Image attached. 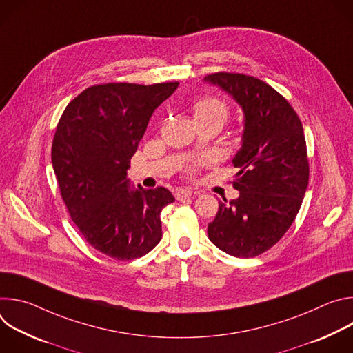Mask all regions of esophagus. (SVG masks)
<instances>
[{"label": "esophagus", "mask_w": 353, "mask_h": 353, "mask_svg": "<svg viewBox=\"0 0 353 353\" xmlns=\"http://www.w3.org/2000/svg\"><path fill=\"white\" fill-rule=\"evenodd\" d=\"M174 195L179 201H185V199H190L192 196V191H190L187 188H177Z\"/></svg>", "instance_id": "esophagus-1"}]
</instances>
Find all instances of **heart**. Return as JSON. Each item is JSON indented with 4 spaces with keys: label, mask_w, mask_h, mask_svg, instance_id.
Instances as JSON below:
<instances>
[{
    "label": "heart",
    "mask_w": 353,
    "mask_h": 353,
    "mask_svg": "<svg viewBox=\"0 0 353 353\" xmlns=\"http://www.w3.org/2000/svg\"><path fill=\"white\" fill-rule=\"evenodd\" d=\"M192 112L195 120L204 117H219L223 121L228 119V106L215 97H201L196 99L192 105Z\"/></svg>",
    "instance_id": "1"
}]
</instances>
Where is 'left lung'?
Returning a JSON list of instances; mask_svg holds the SVG:
<instances>
[{
    "label": "left lung",
    "instance_id": "left-lung-1",
    "mask_svg": "<svg viewBox=\"0 0 353 353\" xmlns=\"http://www.w3.org/2000/svg\"><path fill=\"white\" fill-rule=\"evenodd\" d=\"M240 105L244 113L239 198L219 204L208 225L210 240L233 257H257L276 244L293 223L309 184L303 125L288 100L264 81L230 72L205 77Z\"/></svg>",
    "mask_w": 353,
    "mask_h": 353
}]
</instances>
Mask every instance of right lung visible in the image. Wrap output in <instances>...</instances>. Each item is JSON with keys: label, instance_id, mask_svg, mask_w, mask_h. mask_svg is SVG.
Segmentation results:
<instances>
[{"label": "right lung", "instance_id": "1", "mask_svg": "<svg viewBox=\"0 0 353 353\" xmlns=\"http://www.w3.org/2000/svg\"><path fill=\"white\" fill-rule=\"evenodd\" d=\"M179 82L103 83L81 92L54 134L52 163L71 219L86 241L116 260L149 253L162 239L165 187H130L127 170L149 119Z\"/></svg>", "mask_w": 353, "mask_h": 353}]
</instances>
